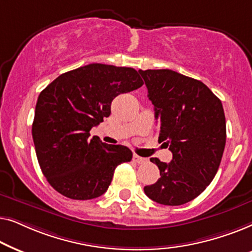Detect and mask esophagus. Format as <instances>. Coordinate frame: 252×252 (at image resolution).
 <instances>
[{
    "mask_svg": "<svg viewBox=\"0 0 252 252\" xmlns=\"http://www.w3.org/2000/svg\"><path fill=\"white\" fill-rule=\"evenodd\" d=\"M133 160L137 164H144V163H147V161H148L147 158L140 157V156H137V155H133Z\"/></svg>",
    "mask_w": 252,
    "mask_h": 252,
    "instance_id": "obj_1",
    "label": "esophagus"
}]
</instances>
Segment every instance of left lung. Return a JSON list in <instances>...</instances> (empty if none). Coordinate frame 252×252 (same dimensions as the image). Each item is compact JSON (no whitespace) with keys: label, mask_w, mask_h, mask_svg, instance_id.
Here are the masks:
<instances>
[{"label":"left lung","mask_w":252,"mask_h":252,"mask_svg":"<svg viewBox=\"0 0 252 252\" xmlns=\"http://www.w3.org/2000/svg\"><path fill=\"white\" fill-rule=\"evenodd\" d=\"M158 120V141L171 163L150 158L160 172L144 192L163 205H181L205 190L218 171L226 144L221 101L196 79L172 70H139Z\"/></svg>","instance_id":"8db88e82"}]
</instances>
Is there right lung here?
<instances>
[{"label": "right lung", "instance_id": "right-lung-1", "mask_svg": "<svg viewBox=\"0 0 252 252\" xmlns=\"http://www.w3.org/2000/svg\"><path fill=\"white\" fill-rule=\"evenodd\" d=\"M142 85L132 67L94 63L65 72L40 93L32 135L41 171L55 190L79 201L108 190L116 167L133 154L91 139L89 132L110 116L116 96Z\"/></svg>", "mask_w": 252, "mask_h": 252}]
</instances>
